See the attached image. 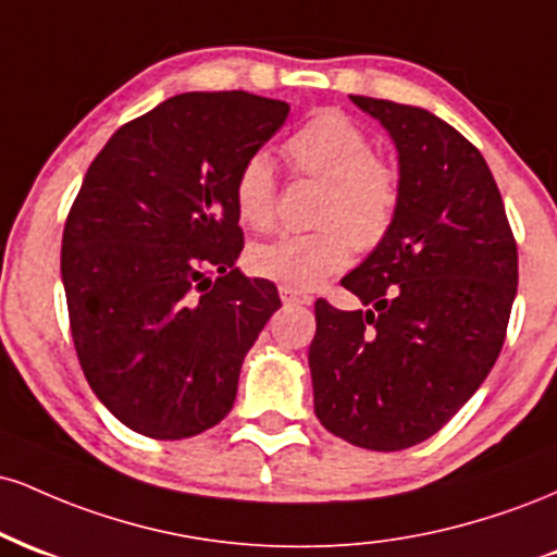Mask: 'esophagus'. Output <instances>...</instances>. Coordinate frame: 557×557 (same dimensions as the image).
Instances as JSON below:
<instances>
[{"label":"esophagus","instance_id":"obj_1","mask_svg":"<svg viewBox=\"0 0 557 557\" xmlns=\"http://www.w3.org/2000/svg\"><path fill=\"white\" fill-rule=\"evenodd\" d=\"M280 298H283V304H296V306H309L311 296H306V293H298V290H290V287H280Z\"/></svg>","mask_w":557,"mask_h":557}]
</instances>
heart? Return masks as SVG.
<instances>
[{
    "instance_id": "obj_1",
    "label": "heart",
    "mask_w": 557,
    "mask_h": 557,
    "mask_svg": "<svg viewBox=\"0 0 557 557\" xmlns=\"http://www.w3.org/2000/svg\"><path fill=\"white\" fill-rule=\"evenodd\" d=\"M283 151L300 175L324 183L314 216L319 230L257 243L248 248L246 264L257 277L309 290L348 264L350 243L369 251L385 240L400 209V175L395 164L372 154L367 133L337 112L314 114L285 140ZM233 203L240 225L272 227L277 181L270 157L253 154L240 164Z\"/></svg>"
}]
</instances>
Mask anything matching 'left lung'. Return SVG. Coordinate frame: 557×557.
Instances as JSON below:
<instances>
[{"label": "left lung", "instance_id": "obj_1", "mask_svg": "<svg viewBox=\"0 0 557 557\" xmlns=\"http://www.w3.org/2000/svg\"><path fill=\"white\" fill-rule=\"evenodd\" d=\"M350 101L398 149L400 209L385 240L343 277L372 309L317 300L309 367L324 430L389 453L443 430L487 380L508 330L519 251L474 144L421 107Z\"/></svg>", "mask_w": 557, "mask_h": 557}]
</instances>
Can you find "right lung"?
I'll list each match as a JSON object with an SVG mask.
<instances>
[{
  "mask_svg": "<svg viewBox=\"0 0 557 557\" xmlns=\"http://www.w3.org/2000/svg\"><path fill=\"white\" fill-rule=\"evenodd\" d=\"M290 107L190 91L120 127L88 168L62 233L70 332L96 398L133 432L183 440L233 408L248 348L280 309L235 261L240 164Z\"/></svg>",
  "mask_w": 557,
  "mask_h": 557,
  "instance_id": "obj_1",
  "label": "right lung"
}]
</instances>
